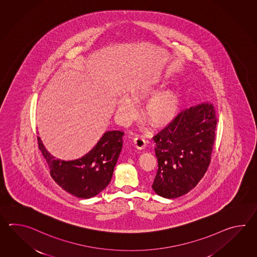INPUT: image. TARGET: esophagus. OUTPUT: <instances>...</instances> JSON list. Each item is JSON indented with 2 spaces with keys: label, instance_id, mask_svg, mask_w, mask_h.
Returning a JSON list of instances; mask_svg holds the SVG:
<instances>
[{
  "label": "esophagus",
  "instance_id": "1",
  "mask_svg": "<svg viewBox=\"0 0 257 257\" xmlns=\"http://www.w3.org/2000/svg\"><path fill=\"white\" fill-rule=\"evenodd\" d=\"M133 142H134V145H135L137 149L142 150V149L146 147V142L142 136H137L136 138H134Z\"/></svg>",
  "mask_w": 257,
  "mask_h": 257
}]
</instances>
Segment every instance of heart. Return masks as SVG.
I'll return each instance as SVG.
<instances>
[{
    "label": "heart",
    "mask_w": 257,
    "mask_h": 257,
    "mask_svg": "<svg viewBox=\"0 0 257 257\" xmlns=\"http://www.w3.org/2000/svg\"><path fill=\"white\" fill-rule=\"evenodd\" d=\"M160 88L161 85L156 82H143L131 89V98L125 95L118 97L115 102L118 118L124 123L132 120L137 114L136 104L134 102L142 103L150 98L142 110L144 118L157 127L170 124L178 111V94L171 88L158 92Z\"/></svg>",
    "instance_id": "heart-1"
}]
</instances>
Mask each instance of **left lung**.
<instances>
[{"label":"left lung","instance_id":"1","mask_svg":"<svg viewBox=\"0 0 257 257\" xmlns=\"http://www.w3.org/2000/svg\"><path fill=\"white\" fill-rule=\"evenodd\" d=\"M216 126L213 104H201L181 112L153 137L158 170L152 187L157 195L176 198L197 186L210 163Z\"/></svg>","mask_w":257,"mask_h":257}]
</instances>
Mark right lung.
Segmentation results:
<instances>
[{
    "instance_id": "right-lung-1",
    "label": "right lung",
    "mask_w": 257,
    "mask_h": 257,
    "mask_svg": "<svg viewBox=\"0 0 257 257\" xmlns=\"http://www.w3.org/2000/svg\"><path fill=\"white\" fill-rule=\"evenodd\" d=\"M123 131H106L89 153L71 161L56 158L39 137L38 142L53 180L74 197L91 198L109 185L123 146Z\"/></svg>"
}]
</instances>
